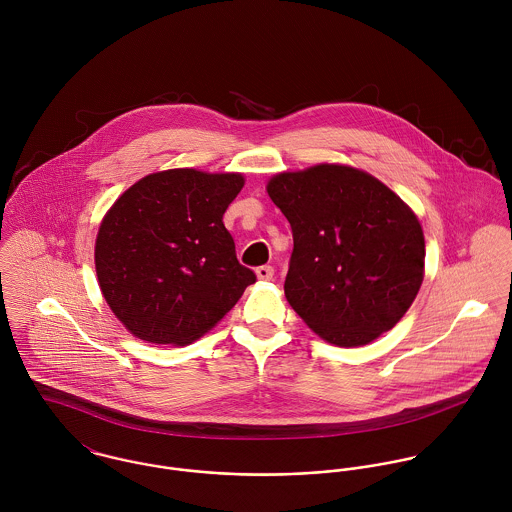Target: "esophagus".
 I'll return each instance as SVG.
<instances>
[{"mask_svg": "<svg viewBox=\"0 0 512 512\" xmlns=\"http://www.w3.org/2000/svg\"><path fill=\"white\" fill-rule=\"evenodd\" d=\"M256 276H258V280L268 282V280L274 278V268L272 266H260V268H256Z\"/></svg>", "mask_w": 512, "mask_h": 512, "instance_id": "obj_1", "label": "esophagus"}]
</instances>
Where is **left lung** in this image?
<instances>
[{
  "instance_id": "left-lung-1",
  "label": "left lung",
  "mask_w": 512,
  "mask_h": 512,
  "mask_svg": "<svg viewBox=\"0 0 512 512\" xmlns=\"http://www.w3.org/2000/svg\"><path fill=\"white\" fill-rule=\"evenodd\" d=\"M266 191L292 224L284 292L303 323L337 347L390 331L424 282L416 213L382 181L343 163L276 173Z\"/></svg>"
}]
</instances>
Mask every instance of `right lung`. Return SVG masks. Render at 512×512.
Here are the masks:
<instances>
[{
  "label": "right lung",
  "instance_id": "1",
  "mask_svg": "<svg viewBox=\"0 0 512 512\" xmlns=\"http://www.w3.org/2000/svg\"><path fill=\"white\" fill-rule=\"evenodd\" d=\"M242 187V173L165 169L136 181L108 209L94 244L98 286L134 337L189 345L256 282L238 264L222 222Z\"/></svg>",
  "mask_w": 512,
  "mask_h": 512
}]
</instances>
